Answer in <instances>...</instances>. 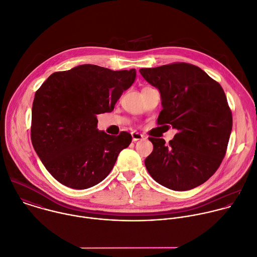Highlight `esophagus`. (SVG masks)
Segmentation results:
<instances>
[{"label":"esophagus","mask_w":257,"mask_h":257,"mask_svg":"<svg viewBox=\"0 0 257 257\" xmlns=\"http://www.w3.org/2000/svg\"><path fill=\"white\" fill-rule=\"evenodd\" d=\"M131 135H132V140L134 141V142H136V141H138V140H142L143 138H144V136L142 135V134H140V133H138V132H132L131 133Z\"/></svg>","instance_id":"34e87169"}]
</instances>
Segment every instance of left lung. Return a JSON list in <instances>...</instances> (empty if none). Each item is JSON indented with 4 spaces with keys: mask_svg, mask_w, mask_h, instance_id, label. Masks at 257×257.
<instances>
[{
    "mask_svg": "<svg viewBox=\"0 0 257 257\" xmlns=\"http://www.w3.org/2000/svg\"><path fill=\"white\" fill-rule=\"evenodd\" d=\"M139 71L160 92L163 109L157 123L177 130L169 144L149 137L153 144L145 159L149 174L175 191L203 184L220 166L232 130V114L222 87L199 67L187 63Z\"/></svg>",
    "mask_w": 257,
    "mask_h": 257,
    "instance_id": "obj_1",
    "label": "left lung"
}]
</instances>
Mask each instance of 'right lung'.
Listing matches in <instances>:
<instances>
[{
  "label": "right lung",
  "instance_id": "1",
  "mask_svg": "<svg viewBox=\"0 0 257 257\" xmlns=\"http://www.w3.org/2000/svg\"><path fill=\"white\" fill-rule=\"evenodd\" d=\"M136 70L112 71L85 64L53 73L35 94L33 147L50 174L73 189L104 180L132 136H111L97 129V115L111 112L131 87Z\"/></svg>",
  "mask_w": 257,
  "mask_h": 257
}]
</instances>
